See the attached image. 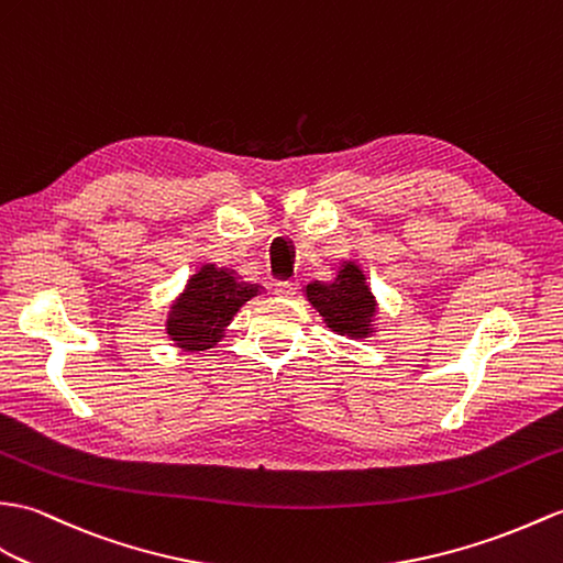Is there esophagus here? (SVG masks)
I'll return each instance as SVG.
<instances>
[{
  "label": "esophagus",
  "mask_w": 563,
  "mask_h": 563,
  "mask_svg": "<svg viewBox=\"0 0 563 563\" xmlns=\"http://www.w3.org/2000/svg\"><path fill=\"white\" fill-rule=\"evenodd\" d=\"M297 290H299V283L297 280H280V283H276V295H280V297H292V295H297Z\"/></svg>",
  "instance_id": "obj_1"
}]
</instances>
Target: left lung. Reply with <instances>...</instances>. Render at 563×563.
Listing matches in <instances>:
<instances>
[{"label": "left lung", "instance_id": "obj_1", "mask_svg": "<svg viewBox=\"0 0 563 563\" xmlns=\"http://www.w3.org/2000/svg\"><path fill=\"white\" fill-rule=\"evenodd\" d=\"M307 299L331 331L350 338H367L372 333L376 302L362 268L352 261L338 268L333 283H309Z\"/></svg>", "mask_w": 563, "mask_h": 563}]
</instances>
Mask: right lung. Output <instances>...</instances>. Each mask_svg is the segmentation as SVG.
I'll use <instances>...</instances> for the list:
<instances>
[{
	"label": "right lung",
	"instance_id": "add662e5",
	"mask_svg": "<svg viewBox=\"0 0 563 563\" xmlns=\"http://www.w3.org/2000/svg\"><path fill=\"white\" fill-rule=\"evenodd\" d=\"M258 295V285L242 283L232 271L206 264L189 278L167 313V335L181 350L213 347L244 302Z\"/></svg>",
	"mask_w": 563,
	"mask_h": 563
}]
</instances>
